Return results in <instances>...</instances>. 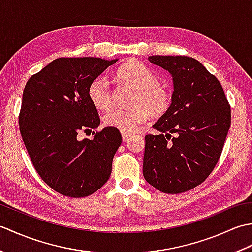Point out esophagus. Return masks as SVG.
<instances>
[{"label": "esophagus", "mask_w": 252, "mask_h": 252, "mask_svg": "<svg viewBox=\"0 0 252 252\" xmlns=\"http://www.w3.org/2000/svg\"><path fill=\"white\" fill-rule=\"evenodd\" d=\"M132 134H130V133H122V140L123 142H127L129 141V138L131 137Z\"/></svg>", "instance_id": "obj_1"}]
</instances>
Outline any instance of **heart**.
I'll return each mask as SVG.
<instances>
[{
	"label": "heart",
	"mask_w": 252,
	"mask_h": 252,
	"mask_svg": "<svg viewBox=\"0 0 252 252\" xmlns=\"http://www.w3.org/2000/svg\"><path fill=\"white\" fill-rule=\"evenodd\" d=\"M117 83L134 90L131 109H114L104 116V125L122 133L134 132L148 115L160 117L170 108L172 95L170 90L158 83V77L151 68L136 60L122 63L115 72ZM88 95L96 108L107 110L111 106V90L107 80L96 78L91 82Z\"/></svg>",
	"instance_id": "heart-1"
}]
</instances>
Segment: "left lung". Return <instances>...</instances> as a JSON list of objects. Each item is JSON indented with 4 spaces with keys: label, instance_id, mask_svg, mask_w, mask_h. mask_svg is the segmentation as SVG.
I'll return each mask as SVG.
<instances>
[{
    "label": "left lung",
    "instance_id": "left-lung-1",
    "mask_svg": "<svg viewBox=\"0 0 252 252\" xmlns=\"http://www.w3.org/2000/svg\"><path fill=\"white\" fill-rule=\"evenodd\" d=\"M173 80L170 108L145 136L143 175L165 194L201 184L215 169L231 126V107L219 80L195 58L149 56Z\"/></svg>",
    "mask_w": 252,
    "mask_h": 252
}]
</instances>
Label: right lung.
<instances>
[{"label":"right lung","mask_w":252,"mask_h":252,"mask_svg":"<svg viewBox=\"0 0 252 252\" xmlns=\"http://www.w3.org/2000/svg\"><path fill=\"white\" fill-rule=\"evenodd\" d=\"M117 61L57 58L25 87L19 114L21 137L41 179L63 196L92 195L111 174L112 159L122 142L119 130L104 127L92 140H80L77 134L98 127V112L88 90Z\"/></svg>","instance_id":"1"}]
</instances>
